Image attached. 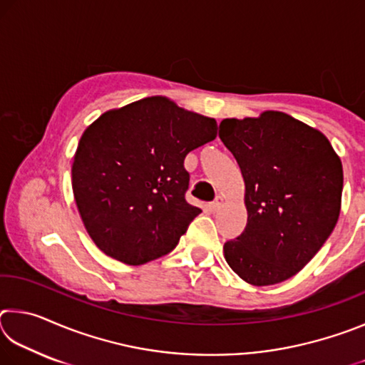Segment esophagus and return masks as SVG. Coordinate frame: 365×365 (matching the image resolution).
<instances>
[{"instance_id":"1","label":"esophagus","mask_w":365,"mask_h":365,"mask_svg":"<svg viewBox=\"0 0 365 365\" xmlns=\"http://www.w3.org/2000/svg\"><path fill=\"white\" fill-rule=\"evenodd\" d=\"M224 196H220V195H217L215 196V200L211 202V209L212 211H219V209L222 207V205H224Z\"/></svg>"}]
</instances>
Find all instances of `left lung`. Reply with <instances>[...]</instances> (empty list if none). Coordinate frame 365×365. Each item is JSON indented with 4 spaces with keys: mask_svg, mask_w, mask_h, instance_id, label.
<instances>
[{
    "mask_svg": "<svg viewBox=\"0 0 365 365\" xmlns=\"http://www.w3.org/2000/svg\"><path fill=\"white\" fill-rule=\"evenodd\" d=\"M219 128L242 169L248 211L245 232L224 245L225 261L255 287L292 279L336 225L341 160L322 132L280 110L224 119Z\"/></svg>",
    "mask_w": 365,
    "mask_h": 365,
    "instance_id": "obj_1",
    "label": "left lung"
}]
</instances>
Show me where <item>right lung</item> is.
I'll return each mask as SVG.
<instances>
[{
  "label": "right lung",
  "mask_w": 365,
  "mask_h": 365,
  "mask_svg": "<svg viewBox=\"0 0 365 365\" xmlns=\"http://www.w3.org/2000/svg\"><path fill=\"white\" fill-rule=\"evenodd\" d=\"M215 135V119L165 96L106 110L85 128L72 163V191L104 255L141 265L175 248L201 212L185 200L190 174L183 160Z\"/></svg>",
  "instance_id": "add662e5"
}]
</instances>
